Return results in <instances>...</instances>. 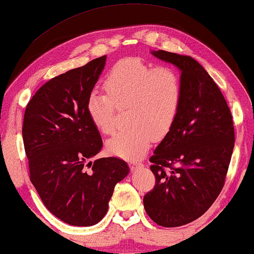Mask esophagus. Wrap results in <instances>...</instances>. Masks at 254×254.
<instances>
[{
  "mask_svg": "<svg viewBox=\"0 0 254 254\" xmlns=\"http://www.w3.org/2000/svg\"><path fill=\"white\" fill-rule=\"evenodd\" d=\"M129 166H130L131 170H135V168L142 166V163H141V161H130Z\"/></svg>",
  "mask_w": 254,
  "mask_h": 254,
  "instance_id": "obj_1",
  "label": "esophagus"
}]
</instances>
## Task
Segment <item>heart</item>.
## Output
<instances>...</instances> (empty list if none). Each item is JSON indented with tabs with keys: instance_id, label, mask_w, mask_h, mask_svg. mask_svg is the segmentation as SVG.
<instances>
[{
	"instance_id": "1",
	"label": "heart",
	"mask_w": 254,
	"mask_h": 254,
	"mask_svg": "<svg viewBox=\"0 0 254 254\" xmlns=\"http://www.w3.org/2000/svg\"><path fill=\"white\" fill-rule=\"evenodd\" d=\"M106 94L93 91L87 100L88 117L103 134L116 126L117 109H127L128 128L106 142L116 156L135 159L149 149L153 137L171 130L182 103V80L170 66L145 63L141 58H126L113 65L104 79Z\"/></svg>"
}]
</instances>
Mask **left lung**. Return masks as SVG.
Listing matches in <instances>:
<instances>
[{
  "label": "left lung",
  "instance_id": "1",
  "mask_svg": "<svg viewBox=\"0 0 254 254\" xmlns=\"http://www.w3.org/2000/svg\"><path fill=\"white\" fill-rule=\"evenodd\" d=\"M152 55L181 69L183 95L178 118L150 157L156 185L143 204L157 225L180 227L203 215L221 192L234 123L218 84L197 61L165 50Z\"/></svg>",
  "mask_w": 254,
  "mask_h": 254
}]
</instances>
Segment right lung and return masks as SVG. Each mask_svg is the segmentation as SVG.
<instances>
[{
	"label": "right lung",
	"mask_w": 254,
	"mask_h": 254,
	"mask_svg": "<svg viewBox=\"0 0 254 254\" xmlns=\"http://www.w3.org/2000/svg\"><path fill=\"white\" fill-rule=\"evenodd\" d=\"M106 56L55 76L36 91L25 110L24 148L29 179L45 206L71 226L89 227L104 218L115 186L129 173L117 157L101 151L100 131L87 113V100Z\"/></svg>",
	"instance_id": "add662e5"
}]
</instances>
